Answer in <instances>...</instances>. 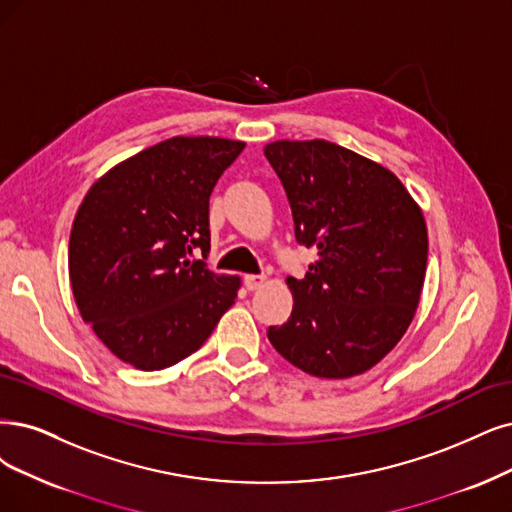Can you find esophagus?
<instances>
[{"label": "esophagus", "mask_w": 512, "mask_h": 512, "mask_svg": "<svg viewBox=\"0 0 512 512\" xmlns=\"http://www.w3.org/2000/svg\"><path fill=\"white\" fill-rule=\"evenodd\" d=\"M263 282H266V276L263 274H246L244 276V287L249 291H257Z\"/></svg>", "instance_id": "esophagus-1"}]
</instances>
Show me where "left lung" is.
Segmentation results:
<instances>
[{
  "mask_svg": "<svg viewBox=\"0 0 512 512\" xmlns=\"http://www.w3.org/2000/svg\"><path fill=\"white\" fill-rule=\"evenodd\" d=\"M263 154L287 192L295 240L318 255L304 278H287L293 312L268 339L310 375L365 373L399 344L420 304V206L388 168L342 145L276 141Z\"/></svg>",
  "mask_w": 512,
  "mask_h": 512,
  "instance_id": "1",
  "label": "left lung"
}]
</instances>
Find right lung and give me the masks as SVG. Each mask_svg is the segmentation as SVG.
Segmentation results:
<instances>
[{"label":"right lung","instance_id":"1","mask_svg":"<svg viewBox=\"0 0 512 512\" xmlns=\"http://www.w3.org/2000/svg\"><path fill=\"white\" fill-rule=\"evenodd\" d=\"M244 149L219 137H173L90 187L69 238V278L84 323L143 371L196 352L238 295V276L208 270V200ZM202 254V258H196Z\"/></svg>","mask_w":512,"mask_h":512}]
</instances>
